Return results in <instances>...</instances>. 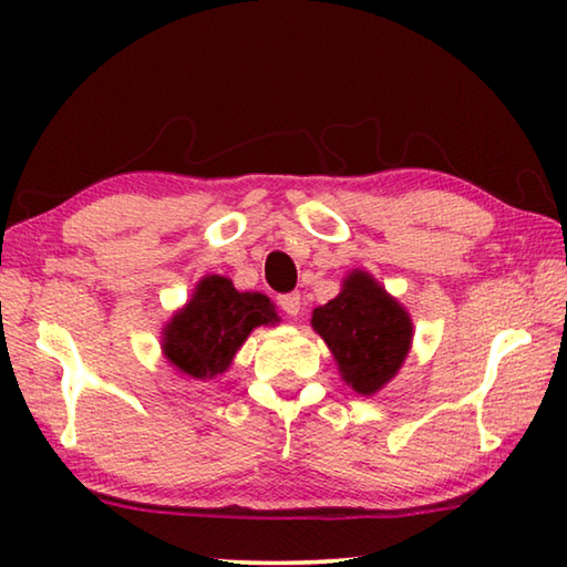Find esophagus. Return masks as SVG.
<instances>
[{"instance_id": "34e87169", "label": "esophagus", "mask_w": 567, "mask_h": 567, "mask_svg": "<svg viewBox=\"0 0 567 567\" xmlns=\"http://www.w3.org/2000/svg\"><path fill=\"white\" fill-rule=\"evenodd\" d=\"M300 292H290V295H282L280 297V307L285 310L287 318H297L300 315Z\"/></svg>"}]
</instances>
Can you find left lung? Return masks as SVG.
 Wrapping results in <instances>:
<instances>
[{"label": "left lung", "mask_w": 567, "mask_h": 567, "mask_svg": "<svg viewBox=\"0 0 567 567\" xmlns=\"http://www.w3.org/2000/svg\"><path fill=\"white\" fill-rule=\"evenodd\" d=\"M310 322L328 342L342 380L360 395L385 388L410 352L408 310L364 270L344 277L340 295L315 307Z\"/></svg>", "instance_id": "left-lung-1"}]
</instances>
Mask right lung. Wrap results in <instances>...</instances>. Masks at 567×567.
<instances>
[{
  "instance_id": "add662e5",
  "label": "right lung",
  "mask_w": 567,
  "mask_h": 567,
  "mask_svg": "<svg viewBox=\"0 0 567 567\" xmlns=\"http://www.w3.org/2000/svg\"><path fill=\"white\" fill-rule=\"evenodd\" d=\"M280 322L270 297L237 292L223 275L197 282L189 302L162 332V352L192 380H213L229 368L247 334L260 324Z\"/></svg>"
}]
</instances>
